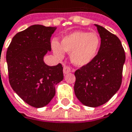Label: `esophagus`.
Segmentation results:
<instances>
[{
	"label": "esophagus",
	"instance_id": "esophagus-1",
	"mask_svg": "<svg viewBox=\"0 0 132 132\" xmlns=\"http://www.w3.org/2000/svg\"><path fill=\"white\" fill-rule=\"evenodd\" d=\"M71 69L69 67V66H64L63 67V73L66 75V74H68V73H69V72H71Z\"/></svg>",
	"mask_w": 132,
	"mask_h": 132
}]
</instances>
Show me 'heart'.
<instances>
[{
  "label": "heart",
  "instance_id": "obj_1",
  "mask_svg": "<svg viewBox=\"0 0 132 132\" xmlns=\"http://www.w3.org/2000/svg\"><path fill=\"white\" fill-rule=\"evenodd\" d=\"M51 47L57 58L63 59L64 52L70 54L72 63L82 67L96 57L101 47V38L97 33L76 31L64 36L60 44L52 42Z\"/></svg>",
  "mask_w": 132,
  "mask_h": 132
}]
</instances>
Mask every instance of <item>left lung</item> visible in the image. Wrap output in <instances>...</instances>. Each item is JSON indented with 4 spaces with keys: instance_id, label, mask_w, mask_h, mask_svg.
<instances>
[{
    "instance_id": "obj_1",
    "label": "left lung",
    "mask_w": 132,
    "mask_h": 132,
    "mask_svg": "<svg viewBox=\"0 0 132 132\" xmlns=\"http://www.w3.org/2000/svg\"><path fill=\"white\" fill-rule=\"evenodd\" d=\"M101 37V47L96 57L87 66L75 72L74 91L82 104L97 107L108 101L122 84L125 51L119 38L94 24Z\"/></svg>"
}]
</instances>
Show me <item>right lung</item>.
Returning a JSON list of instances; mask_svg holds the SVG:
<instances>
[{
  "label": "right lung",
  "instance_id": "right-lung-1",
  "mask_svg": "<svg viewBox=\"0 0 132 132\" xmlns=\"http://www.w3.org/2000/svg\"><path fill=\"white\" fill-rule=\"evenodd\" d=\"M56 29L31 26L13 38L6 51L10 84L33 107L47 106L55 96V86L63 79L60 63L50 66L44 61V56L51 51V38Z\"/></svg>",
  "mask_w": 132,
  "mask_h": 132
}]
</instances>
